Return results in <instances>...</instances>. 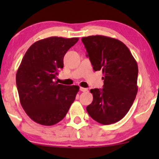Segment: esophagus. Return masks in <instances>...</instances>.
Returning a JSON list of instances; mask_svg holds the SVG:
<instances>
[{
  "instance_id": "1",
  "label": "esophagus",
  "mask_w": 159,
  "mask_h": 159,
  "mask_svg": "<svg viewBox=\"0 0 159 159\" xmlns=\"http://www.w3.org/2000/svg\"><path fill=\"white\" fill-rule=\"evenodd\" d=\"M80 90L82 91V92H87L88 90V88H82V87H80Z\"/></svg>"
}]
</instances>
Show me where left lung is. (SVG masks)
<instances>
[{"instance_id": "obj_1", "label": "left lung", "mask_w": 159, "mask_h": 159, "mask_svg": "<svg viewBox=\"0 0 159 159\" xmlns=\"http://www.w3.org/2000/svg\"><path fill=\"white\" fill-rule=\"evenodd\" d=\"M93 68L103 71V88L91 89L93 100L86 109L100 124L116 123L125 117L138 93V67L120 40L103 35L82 38Z\"/></svg>"}]
</instances>
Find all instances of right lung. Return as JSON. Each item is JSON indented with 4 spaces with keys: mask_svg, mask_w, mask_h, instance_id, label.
Segmentation results:
<instances>
[{
    "mask_svg": "<svg viewBox=\"0 0 159 159\" xmlns=\"http://www.w3.org/2000/svg\"><path fill=\"white\" fill-rule=\"evenodd\" d=\"M78 38L51 37L29 48L17 70L16 82L21 105L30 119L45 126L61 121L75 101L80 87L55 81L64 67L67 51Z\"/></svg>",
    "mask_w": 159,
    "mask_h": 159,
    "instance_id": "right-lung-1",
    "label": "right lung"
}]
</instances>
